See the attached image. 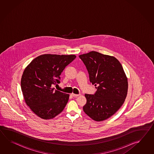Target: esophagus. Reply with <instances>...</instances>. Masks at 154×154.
<instances>
[{
  "label": "esophagus",
  "instance_id": "obj_1",
  "mask_svg": "<svg viewBox=\"0 0 154 154\" xmlns=\"http://www.w3.org/2000/svg\"><path fill=\"white\" fill-rule=\"evenodd\" d=\"M80 94H72V96H73V97H78L79 96H80Z\"/></svg>",
  "mask_w": 154,
  "mask_h": 154
}]
</instances>
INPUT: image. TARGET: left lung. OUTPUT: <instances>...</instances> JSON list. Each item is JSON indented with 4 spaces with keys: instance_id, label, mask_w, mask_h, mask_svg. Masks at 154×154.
Listing matches in <instances>:
<instances>
[{
    "instance_id": "1",
    "label": "left lung",
    "mask_w": 154,
    "mask_h": 154,
    "mask_svg": "<svg viewBox=\"0 0 154 154\" xmlns=\"http://www.w3.org/2000/svg\"><path fill=\"white\" fill-rule=\"evenodd\" d=\"M95 85V94H85L83 110L96 121H102L114 115L123 104L128 92V80L121 64L113 56L91 51L79 56Z\"/></svg>"
}]
</instances>
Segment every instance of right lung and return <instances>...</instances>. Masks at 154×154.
<instances>
[{"mask_svg": "<svg viewBox=\"0 0 154 154\" xmlns=\"http://www.w3.org/2000/svg\"><path fill=\"white\" fill-rule=\"evenodd\" d=\"M75 55L43 54L32 60L23 71L21 88L26 105L40 118L55 117L65 108L69 95L54 90L60 75Z\"/></svg>", "mask_w": 154, "mask_h": 154, "instance_id": "obj_1", "label": "right lung"}]
</instances>
